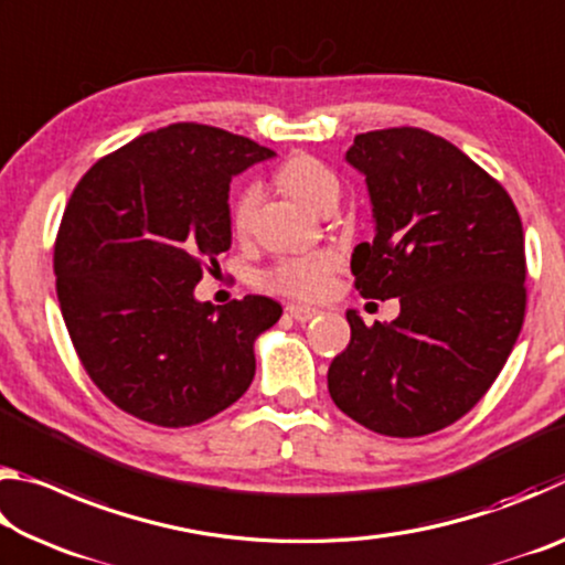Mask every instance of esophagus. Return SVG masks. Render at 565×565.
I'll list each match as a JSON object with an SVG mask.
<instances>
[{"label": "esophagus", "mask_w": 565, "mask_h": 565, "mask_svg": "<svg viewBox=\"0 0 565 565\" xmlns=\"http://www.w3.org/2000/svg\"><path fill=\"white\" fill-rule=\"evenodd\" d=\"M286 313H289L291 319L306 323V321H311L313 317H319V309H311V306H301V303H289V306H286Z\"/></svg>", "instance_id": "obj_1"}]
</instances>
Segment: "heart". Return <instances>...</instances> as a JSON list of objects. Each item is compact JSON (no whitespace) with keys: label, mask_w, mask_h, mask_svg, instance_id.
Masks as SVG:
<instances>
[{"label":"heart","mask_w":565,"mask_h":565,"mask_svg":"<svg viewBox=\"0 0 565 565\" xmlns=\"http://www.w3.org/2000/svg\"><path fill=\"white\" fill-rule=\"evenodd\" d=\"M279 186L289 191L294 199L309 209L323 212L327 206H337L341 196V181L333 171L309 154H294L286 159L276 171ZM262 202L259 184H246L238 191L232 206V224L236 232H246ZM339 266V256L323 248V252L284 256L269 271H264L262 281L271 291H279L296 299H319L329 291L331 276Z\"/></svg>","instance_id":"1"}]
</instances>
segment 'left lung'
Masks as SVG:
<instances>
[{"label": "left lung", "mask_w": 565, "mask_h": 565, "mask_svg": "<svg viewBox=\"0 0 565 565\" xmlns=\"http://www.w3.org/2000/svg\"><path fill=\"white\" fill-rule=\"evenodd\" d=\"M347 161L374 212V242L351 254L356 289L398 296L401 313L366 327L347 311L351 341L331 361L329 394L376 434L441 431L491 388L521 333V216L499 181L431 131L359 134Z\"/></svg>", "instance_id": "left-lung-1"}]
</instances>
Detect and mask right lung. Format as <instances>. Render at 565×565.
<instances>
[{"label": "right lung", "mask_w": 565, "mask_h": 565, "mask_svg": "<svg viewBox=\"0 0 565 565\" xmlns=\"http://www.w3.org/2000/svg\"><path fill=\"white\" fill-rule=\"evenodd\" d=\"M274 151L206 124H169L99 159L54 244L56 296L82 366L114 406L181 428L252 386L254 341L281 317L266 296L196 301L232 246L228 184Z\"/></svg>", "instance_id": "add662e5"}]
</instances>
